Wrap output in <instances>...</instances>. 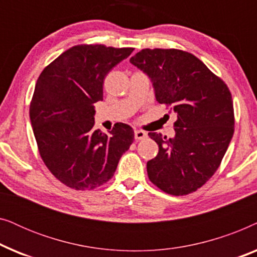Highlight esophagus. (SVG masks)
I'll list each match as a JSON object with an SVG mask.
<instances>
[{"instance_id": "1", "label": "esophagus", "mask_w": 257, "mask_h": 257, "mask_svg": "<svg viewBox=\"0 0 257 257\" xmlns=\"http://www.w3.org/2000/svg\"><path fill=\"white\" fill-rule=\"evenodd\" d=\"M146 137H147L146 132L140 131V130H137V131H135V138H136V140H143V139H145Z\"/></svg>"}]
</instances>
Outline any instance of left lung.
Masks as SVG:
<instances>
[{
	"label": "left lung",
	"mask_w": 257,
	"mask_h": 257,
	"mask_svg": "<svg viewBox=\"0 0 257 257\" xmlns=\"http://www.w3.org/2000/svg\"><path fill=\"white\" fill-rule=\"evenodd\" d=\"M130 62L149 76L158 103L177 115L173 138L149 133L159 146L147 161L150 180L172 195L195 192L215 173L233 138L229 89L194 55L178 49H143Z\"/></svg>",
	"instance_id": "1"
}]
</instances>
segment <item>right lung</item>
<instances>
[{
	"label": "right lung",
	"mask_w": 257,
	"mask_h": 257,
	"mask_svg": "<svg viewBox=\"0 0 257 257\" xmlns=\"http://www.w3.org/2000/svg\"><path fill=\"white\" fill-rule=\"evenodd\" d=\"M133 48L75 45L38 77L30 103V120L45 166L70 188L99 187L113 177L135 132L115 124L108 135L94 130V106L103 100L105 76L127 58Z\"/></svg>",
	"instance_id": "1"
}]
</instances>
